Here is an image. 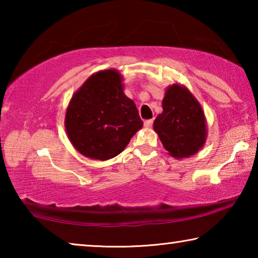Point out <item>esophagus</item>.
Returning <instances> with one entry per match:
<instances>
[{"instance_id": "obj_1", "label": "esophagus", "mask_w": 258, "mask_h": 258, "mask_svg": "<svg viewBox=\"0 0 258 258\" xmlns=\"http://www.w3.org/2000/svg\"><path fill=\"white\" fill-rule=\"evenodd\" d=\"M152 124H154V120H152V119H148V120L145 121V126H146V127H148V128L151 127Z\"/></svg>"}]
</instances>
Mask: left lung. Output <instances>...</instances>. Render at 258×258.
<instances>
[{
  "label": "left lung",
  "instance_id": "8db88e82",
  "mask_svg": "<svg viewBox=\"0 0 258 258\" xmlns=\"http://www.w3.org/2000/svg\"><path fill=\"white\" fill-rule=\"evenodd\" d=\"M154 130L165 149L176 159L197 154L207 138L202 106L190 91L180 84L166 89L163 112L155 119Z\"/></svg>",
  "mask_w": 258,
  "mask_h": 258
}]
</instances>
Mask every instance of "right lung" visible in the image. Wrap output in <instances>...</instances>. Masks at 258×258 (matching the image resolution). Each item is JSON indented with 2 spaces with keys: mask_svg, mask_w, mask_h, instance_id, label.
I'll list each match as a JSON object with an SVG mask.
<instances>
[{
  "mask_svg": "<svg viewBox=\"0 0 258 258\" xmlns=\"http://www.w3.org/2000/svg\"><path fill=\"white\" fill-rule=\"evenodd\" d=\"M123 77L115 69L93 74L68 104L64 127L74 148L91 159L119 155L142 128L135 103L124 94Z\"/></svg>",
  "mask_w": 258,
  "mask_h": 258,
  "instance_id": "add662e5",
  "label": "right lung"
}]
</instances>
